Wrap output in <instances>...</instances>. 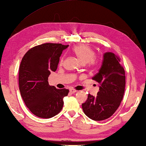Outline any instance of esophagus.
<instances>
[{
	"mask_svg": "<svg viewBox=\"0 0 146 146\" xmlns=\"http://www.w3.org/2000/svg\"><path fill=\"white\" fill-rule=\"evenodd\" d=\"M77 91H78V90H76L74 89H70V93H72V94H74V93H76Z\"/></svg>",
	"mask_w": 146,
	"mask_h": 146,
	"instance_id": "obj_1",
	"label": "esophagus"
}]
</instances>
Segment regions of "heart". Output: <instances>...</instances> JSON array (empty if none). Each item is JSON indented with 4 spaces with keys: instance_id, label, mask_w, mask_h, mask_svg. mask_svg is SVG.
Wrapping results in <instances>:
<instances>
[{
    "instance_id": "b5f03b06",
    "label": "heart",
    "mask_w": 146,
    "mask_h": 146,
    "mask_svg": "<svg viewBox=\"0 0 146 146\" xmlns=\"http://www.w3.org/2000/svg\"><path fill=\"white\" fill-rule=\"evenodd\" d=\"M72 52L83 64L87 63L90 68H97L101 64V60L95 57V51L89 45L81 44L76 45L72 48ZM64 60V57L61 59L60 63Z\"/></svg>"
}]
</instances>
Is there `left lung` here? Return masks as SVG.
<instances>
[{
	"label": "left lung",
	"mask_w": 146,
	"mask_h": 146,
	"mask_svg": "<svg viewBox=\"0 0 146 146\" xmlns=\"http://www.w3.org/2000/svg\"><path fill=\"white\" fill-rule=\"evenodd\" d=\"M92 80L100 83L99 92L96 97L88 94L83 111L93 120H106L118 109L125 91V70L120 58L112 52L105 53L101 68Z\"/></svg>",
	"instance_id": "left-lung-1"
}]
</instances>
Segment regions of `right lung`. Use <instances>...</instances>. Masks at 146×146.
<instances>
[{"instance_id": "right-lung-1", "label": "right lung", "mask_w": 146, "mask_h": 146, "mask_svg": "<svg viewBox=\"0 0 146 146\" xmlns=\"http://www.w3.org/2000/svg\"><path fill=\"white\" fill-rule=\"evenodd\" d=\"M68 45L44 43L30 48L19 66V85L26 107L36 116L50 118L63 109V98L69 90L48 84L51 72L56 70L59 57Z\"/></svg>"}]
</instances>
